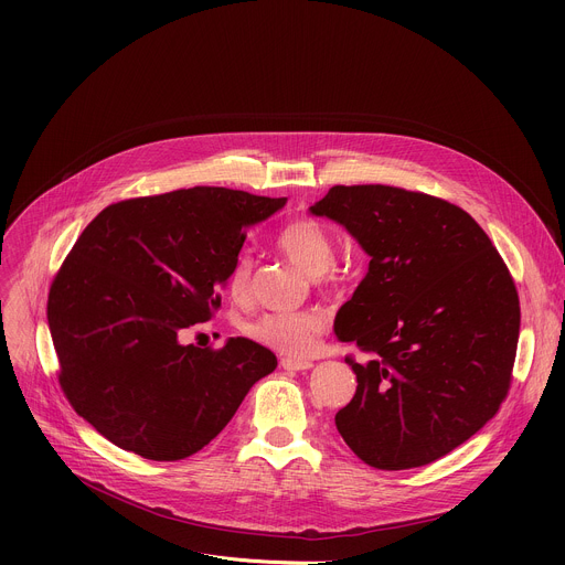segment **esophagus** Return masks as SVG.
<instances>
[{
  "label": "esophagus",
  "instance_id": "34e87169",
  "mask_svg": "<svg viewBox=\"0 0 565 565\" xmlns=\"http://www.w3.org/2000/svg\"><path fill=\"white\" fill-rule=\"evenodd\" d=\"M281 366H284L286 371H308V369H312V362H308V360H295V358H284V360H281Z\"/></svg>",
  "mask_w": 565,
  "mask_h": 565
}]
</instances>
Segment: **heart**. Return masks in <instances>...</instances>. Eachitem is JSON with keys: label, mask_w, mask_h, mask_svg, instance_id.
Instances as JSON below:
<instances>
[{"label": "heart", "mask_w": 565, "mask_h": 565, "mask_svg": "<svg viewBox=\"0 0 565 565\" xmlns=\"http://www.w3.org/2000/svg\"><path fill=\"white\" fill-rule=\"evenodd\" d=\"M277 248L306 275H329L333 264V241L312 218H292L277 232ZM253 255L241 250L227 273V292L244 299L250 290ZM327 331V317L317 310L268 312L248 327V335L286 358H308Z\"/></svg>", "instance_id": "b5f03b06"}]
</instances>
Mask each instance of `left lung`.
Instances as JSON below:
<instances>
[{
    "mask_svg": "<svg viewBox=\"0 0 565 565\" xmlns=\"http://www.w3.org/2000/svg\"><path fill=\"white\" fill-rule=\"evenodd\" d=\"M371 257L335 335L358 391L335 425L371 467L429 465L469 440L508 395L521 308L490 236L458 205L388 185H335L308 207Z\"/></svg>",
    "mask_w": 565,
    "mask_h": 565,
    "instance_id": "obj_1",
    "label": "left lung"
}]
</instances>
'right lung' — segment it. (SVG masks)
Here are the masks:
<instances>
[{"label": "right lung", "mask_w": 565, "mask_h": 565, "mask_svg": "<svg viewBox=\"0 0 565 565\" xmlns=\"http://www.w3.org/2000/svg\"><path fill=\"white\" fill-rule=\"evenodd\" d=\"M286 205L227 188H192L105 207L75 241L49 292L60 384L98 434L149 460H181L232 420L270 349L230 338L183 344L207 321L253 225Z\"/></svg>", "instance_id": "right-lung-1"}]
</instances>
